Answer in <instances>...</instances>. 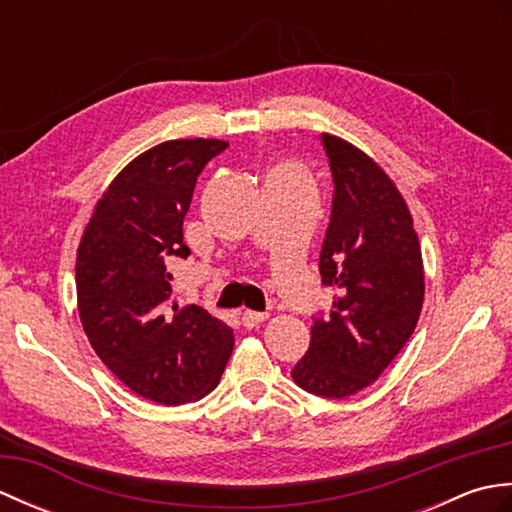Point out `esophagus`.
I'll use <instances>...</instances> for the list:
<instances>
[{"mask_svg":"<svg viewBox=\"0 0 512 512\" xmlns=\"http://www.w3.org/2000/svg\"><path fill=\"white\" fill-rule=\"evenodd\" d=\"M268 319V312H253V310H244L242 314V323L246 328H255V325L264 323Z\"/></svg>","mask_w":512,"mask_h":512,"instance_id":"1","label":"esophagus"}]
</instances>
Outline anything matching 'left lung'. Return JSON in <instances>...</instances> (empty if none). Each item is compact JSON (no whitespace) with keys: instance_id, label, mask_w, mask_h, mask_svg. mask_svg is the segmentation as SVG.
I'll return each mask as SVG.
<instances>
[{"instance_id":"1","label":"left lung","mask_w":512,"mask_h":512,"mask_svg":"<svg viewBox=\"0 0 512 512\" xmlns=\"http://www.w3.org/2000/svg\"><path fill=\"white\" fill-rule=\"evenodd\" d=\"M334 198L319 257L336 290L328 317H317L295 383L323 398L369 387L405 347L424 301V270L413 220L394 180L347 140L321 134Z\"/></svg>"}]
</instances>
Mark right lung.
<instances>
[{
  "label": "right lung",
  "instance_id": "1",
  "mask_svg": "<svg viewBox=\"0 0 512 512\" xmlns=\"http://www.w3.org/2000/svg\"><path fill=\"white\" fill-rule=\"evenodd\" d=\"M217 138L167 140L118 173L76 253V299L90 345L138 396L160 405L200 400L217 387L233 330L200 306L171 301V257L187 259L182 222Z\"/></svg>",
  "mask_w": 512,
  "mask_h": 512
}]
</instances>
